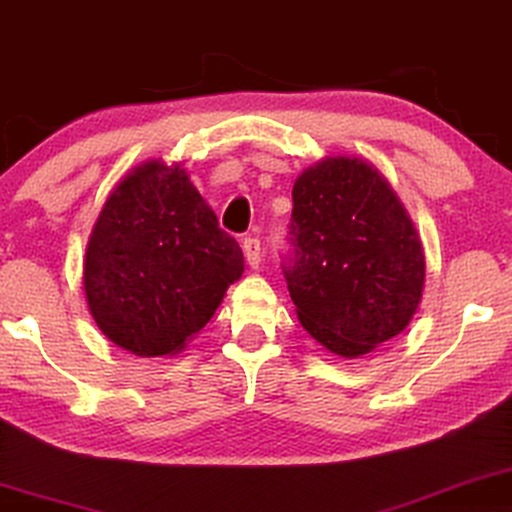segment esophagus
Returning <instances> with one entry per match:
<instances>
[{
    "instance_id": "obj_1",
    "label": "esophagus",
    "mask_w": 512,
    "mask_h": 512,
    "mask_svg": "<svg viewBox=\"0 0 512 512\" xmlns=\"http://www.w3.org/2000/svg\"><path fill=\"white\" fill-rule=\"evenodd\" d=\"M243 252H245V257H248V264L250 267H260L262 264V243H260V238H255V236H248L243 241Z\"/></svg>"
}]
</instances>
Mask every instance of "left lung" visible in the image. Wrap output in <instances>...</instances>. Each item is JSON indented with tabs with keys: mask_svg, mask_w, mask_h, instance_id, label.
<instances>
[{
	"mask_svg": "<svg viewBox=\"0 0 512 512\" xmlns=\"http://www.w3.org/2000/svg\"><path fill=\"white\" fill-rule=\"evenodd\" d=\"M283 276L299 323L327 351L358 358L410 325L426 262L417 229L377 168L325 159L292 187Z\"/></svg>",
	"mask_w": 512,
	"mask_h": 512,
	"instance_id": "8db88e82",
	"label": "left lung"
}]
</instances>
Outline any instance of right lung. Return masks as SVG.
I'll return each mask as SVG.
<instances>
[{
    "mask_svg": "<svg viewBox=\"0 0 512 512\" xmlns=\"http://www.w3.org/2000/svg\"><path fill=\"white\" fill-rule=\"evenodd\" d=\"M243 274L236 238L180 166L149 161L102 206L84 260V290L107 339L135 356H168L213 318Z\"/></svg>",
    "mask_w": 512,
    "mask_h": 512,
    "instance_id": "right-lung-1",
    "label": "right lung"
}]
</instances>
